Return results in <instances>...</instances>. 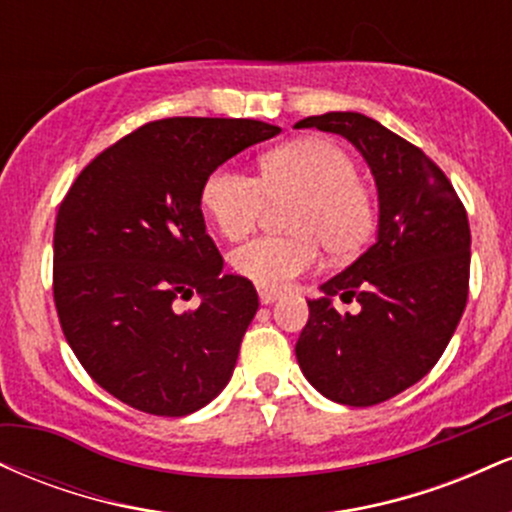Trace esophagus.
I'll return each instance as SVG.
<instances>
[{"mask_svg": "<svg viewBox=\"0 0 512 512\" xmlns=\"http://www.w3.org/2000/svg\"><path fill=\"white\" fill-rule=\"evenodd\" d=\"M257 296H260V303L269 305V303H274L276 298L281 296V293L279 291H272V289H257Z\"/></svg>", "mask_w": 512, "mask_h": 512, "instance_id": "1", "label": "esophagus"}]
</instances>
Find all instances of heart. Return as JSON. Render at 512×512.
<instances>
[{"mask_svg": "<svg viewBox=\"0 0 512 512\" xmlns=\"http://www.w3.org/2000/svg\"><path fill=\"white\" fill-rule=\"evenodd\" d=\"M269 199H296L289 216L293 236H262L233 250L231 267L260 289H286L317 267L322 245L332 257H351L368 243L378 221L370 187L358 178L354 156L325 137H305L267 151L260 178L236 166L211 170L202 207L228 240L245 238Z\"/></svg>", "mask_w": 512, "mask_h": 512, "instance_id": "obj_1", "label": "heart"}]
</instances>
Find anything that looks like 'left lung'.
<instances>
[{
    "label": "left lung",
    "mask_w": 512,
    "mask_h": 512,
    "mask_svg": "<svg viewBox=\"0 0 512 512\" xmlns=\"http://www.w3.org/2000/svg\"><path fill=\"white\" fill-rule=\"evenodd\" d=\"M296 127L342 134L361 151L380 197L378 240L308 301L296 358L332 402L373 407L438 363L469 296L467 209L448 175L399 134L361 113L305 117ZM358 300L356 316L331 298Z\"/></svg>",
    "instance_id": "left-lung-1"
}]
</instances>
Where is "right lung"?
<instances>
[{
  "label": "right lung",
  "instance_id": "1",
  "mask_svg": "<svg viewBox=\"0 0 512 512\" xmlns=\"http://www.w3.org/2000/svg\"><path fill=\"white\" fill-rule=\"evenodd\" d=\"M281 129L243 117H166L101 151L57 207L52 296L74 356L105 392L185 416L231 380L257 313L245 276L221 274L202 185ZM195 292L203 301L182 309Z\"/></svg>",
  "mask_w": 512,
  "mask_h": 512
}]
</instances>
